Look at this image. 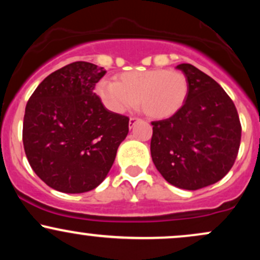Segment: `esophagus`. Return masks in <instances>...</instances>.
<instances>
[{
	"label": "esophagus",
	"mask_w": 260,
	"mask_h": 260,
	"mask_svg": "<svg viewBox=\"0 0 260 260\" xmlns=\"http://www.w3.org/2000/svg\"><path fill=\"white\" fill-rule=\"evenodd\" d=\"M137 121H138V118L137 117H131L129 118V128H132Z\"/></svg>",
	"instance_id": "esophagus-1"
}]
</instances>
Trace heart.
<instances>
[{"instance_id": "1", "label": "heart", "mask_w": 260, "mask_h": 260, "mask_svg": "<svg viewBox=\"0 0 260 260\" xmlns=\"http://www.w3.org/2000/svg\"><path fill=\"white\" fill-rule=\"evenodd\" d=\"M189 84L187 77L178 71L151 68L131 71L117 77V82L101 79L96 94L110 111L123 113L137 106L154 120L174 116L186 103Z\"/></svg>"}]
</instances>
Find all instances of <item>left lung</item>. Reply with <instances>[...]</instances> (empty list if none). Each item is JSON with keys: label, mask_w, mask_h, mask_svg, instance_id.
<instances>
[{"label": "left lung", "mask_w": 260, "mask_h": 260, "mask_svg": "<svg viewBox=\"0 0 260 260\" xmlns=\"http://www.w3.org/2000/svg\"><path fill=\"white\" fill-rule=\"evenodd\" d=\"M176 68L188 79L187 100L176 115L151 122L150 153L169 183L196 190L231 170L242 128L234 101L215 80L189 63Z\"/></svg>", "instance_id": "left-lung-1"}]
</instances>
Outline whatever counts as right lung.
I'll list each match as a JSON object with an SVG mask.
<instances>
[{
    "mask_svg": "<svg viewBox=\"0 0 260 260\" xmlns=\"http://www.w3.org/2000/svg\"><path fill=\"white\" fill-rule=\"evenodd\" d=\"M103 67L73 62L47 76L29 99L23 144L31 169L63 193H84L106 178L129 118L109 111L94 92Z\"/></svg>",
    "mask_w": 260,
    "mask_h": 260,
    "instance_id": "add662e5",
    "label": "right lung"
}]
</instances>
